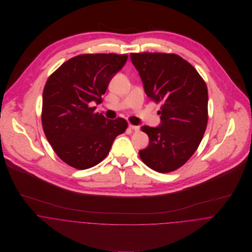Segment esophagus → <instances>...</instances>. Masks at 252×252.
Returning <instances> with one entry per match:
<instances>
[{
    "mask_svg": "<svg viewBox=\"0 0 252 252\" xmlns=\"http://www.w3.org/2000/svg\"><path fill=\"white\" fill-rule=\"evenodd\" d=\"M129 128L134 130V131H139L140 130V127L139 126H136V125H132V124H129Z\"/></svg>",
    "mask_w": 252,
    "mask_h": 252,
    "instance_id": "1",
    "label": "esophagus"
}]
</instances>
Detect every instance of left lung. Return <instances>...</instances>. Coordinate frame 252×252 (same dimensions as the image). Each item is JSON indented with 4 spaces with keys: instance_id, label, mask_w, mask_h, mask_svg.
I'll use <instances>...</instances> for the list:
<instances>
[{
    "instance_id": "8db88e82",
    "label": "left lung",
    "mask_w": 252,
    "mask_h": 252,
    "mask_svg": "<svg viewBox=\"0 0 252 252\" xmlns=\"http://www.w3.org/2000/svg\"><path fill=\"white\" fill-rule=\"evenodd\" d=\"M146 96L161 102L157 127L143 126L149 144L139 151L150 169L169 173L194 154L208 124V88L194 67L177 54L131 53Z\"/></svg>"
}]
</instances>
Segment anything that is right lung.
<instances>
[{"mask_svg":"<svg viewBox=\"0 0 252 252\" xmlns=\"http://www.w3.org/2000/svg\"><path fill=\"white\" fill-rule=\"evenodd\" d=\"M127 58L113 53L78 55L62 64L45 83L44 134L56 154L75 169H89L103 161L114 139L128 126L125 119H107L90 107L101 102Z\"/></svg>","mask_w":252,"mask_h":252,"instance_id":"add662e5","label":"right lung"}]
</instances>
